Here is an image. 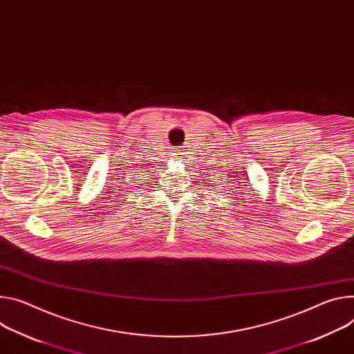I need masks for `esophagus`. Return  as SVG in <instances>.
<instances>
[{
	"label": "esophagus",
	"instance_id": "34e87169",
	"mask_svg": "<svg viewBox=\"0 0 354 354\" xmlns=\"http://www.w3.org/2000/svg\"><path fill=\"white\" fill-rule=\"evenodd\" d=\"M174 155H175V158H182V155H183V153H182V152H175Z\"/></svg>",
	"mask_w": 354,
	"mask_h": 354
}]
</instances>
